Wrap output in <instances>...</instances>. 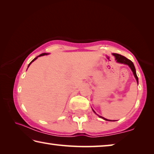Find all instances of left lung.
I'll list each match as a JSON object with an SVG mask.
<instances>
[{"mask_svg": "<svg viewBox=\"0 0 154 154\" xmlns=\"http://www.w3.org/2000/svg\"><path fill=\"white\" fill-rule=\"evenodd\" d=\"M113 55L116 57V61L118 62V63H121V64H127L128 66L130 69L132 70V72H133L134 74V76L135 77V79H136L137 82V83H139V81H138V77L137 75V73H136V69H135V67H134V65L133 64V62H132L131 60H128V58H126V57H124L123 56L120 55V54H113ZM93 110V109H92ZM93 111L94 112V113H96V112L93 110ZM99 117H100V118H103V119H105V120L106 121H112V120H109V119H106L105 118H103V117H101L100 116H98ZM113 121H116V120H113Z\"/></svg>", "mask_w": 154, "mask_h": 154, "instance_id": "8db88e82", "label": "left lung"}]
</instances>
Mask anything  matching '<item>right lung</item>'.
Wrapping results in <instances>:
<instances>
[{
    "label": "right lung",
    "instance_id": "right-lung-1",
    "mask_svg": "<svg viewBox=\"0 0 154 154\" xmlns=\"http://www.w3.org/2000/svg\"><path fill=\"white\" fill-rule=\"evenodd\" d=\"M48 54H47V53H43V54H40V55H39V56H37V57H36V58H35V59H33V60H32L30 62V63L29 64H28V67H29V66H30V64H31V63H32V62H34V61H35V60H36V58H38V57H39V56H45V55H48Z\"/></svg>",
    "mask_w": 154,
    "mask_h": 154
}]
</instances>
